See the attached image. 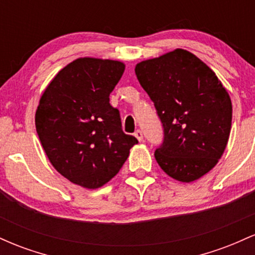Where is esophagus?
Here are the masks:
<instances>
[{
	"mask_svg": "<svg viewBox=\"0 0 255 255\" xmlns=\"http://www.w3.org/2000/svg\"><path fill=\"white\" fill-rule=\"evenodd\" d=\"M134 135H135V137L137 140H139V141H142V140H144V136H142V131L140 129H137L135 133H134Z\"/></svg>",
	"mask_w": 255,
	"mask_h": 255,
	"instance_id": "1",
	"label": "esophagus"
}]
</instances>
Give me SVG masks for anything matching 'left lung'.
I'll return each instance as SVG.
<instances>
[{"instance_id": "obj_1", "label": "left lung", "mask_w": 255, "mask_h": 255, "mask_svg": "<svg viewBox=\"0 0 255 255\" xmlns=\"http://www.w3.org/2000/svg\"><path fill=\"white\" fill-rule=\"evenodd\" d=\"M135 74L163 126L154 151L169 176L192 182L218 163L229 139L233 107L211 68L192 52L176 49L137 63Z\"/></svg>"}]
</instances>
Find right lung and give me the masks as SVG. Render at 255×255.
I'll return each instance as SVG.
<instances>
[{"label":"right lung","instance_id":"1","mask_svg":"<svg viewBox=\"0 0 255 255\" xmlns=\"http://www.w3.org/2000/svg\"><path fill=\"white\" fill-rule=\"evenodd\" d=\"M124 72L119 61L78 58L52 79L37 108V133L49 160L85 188L110 181L137 144L124 133L120 111L109 103Z\"/></svg>","mask_w":255,"mask_h":255}]
</instances>
